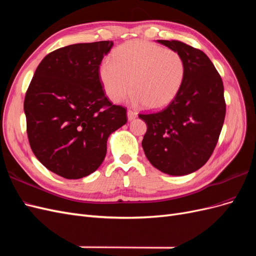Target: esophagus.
Listing matches in <instances>:
<instances>
[{
	"mask_svg": "<svg viewBox=\"0 0 256 256\" xmlns=\"http://www.w3.org/2000/svg\"><path fill=\"white\" fill-rule=\"evenodd\" d=\"M136 115H138V113H136V111H134V110H128V111H127V118H128V120H134V118H136Z\"/></svg>",
	"mask_w": 256,
	"mask_h": 256,
	"instance_id": "1",
	"label": "esophagus"
}]
</instances>
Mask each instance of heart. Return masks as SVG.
Segmentation results:
<instances>
[{
    "label": "heart",
    "instance_id": "1",
    "mask_svg": "<svg viewBox=\"0 0 256 256\" xmlns=\"http://www.w3.org/2000/svg\"><path fill=\"white\" fill-rule=\"evenodd\" d=\"M99 67L106 94L120 102L132 88L134 99L147 110H160L180 92L186 72L182 56L172 49L145 40H131L113 51Z\"/></svg>",
    "mask_w": 256,
    "mask_h": 256
}]
</instances>
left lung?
I'll return each instance as SVG.
<instances>
[{
	"instance_id": "left-lung-1",
	"label": "left lung",
	"mask_w": 256,
	"mask_h": 256,
	"mask_svg": "<svg viewBox=\"0 0 256 256\" xmlns=\"http://www.w3.org/2000/svg\"><path fill=\"white\" fill-rule=\"evenodd\" d=\"M158 42L180 54L186 72L171 104L138 114L147 125L142 147L161 172L187 175L206 164L218 143L226 110L223 82L203 51L180 40Z\"/></svg>"
}]
</instances>
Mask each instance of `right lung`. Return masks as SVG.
Masks as SVG:
<instances>
[{"label": "right lung", "instance_id": "right-lung-1", "mask_svg": "<svg viewBox=\"0 0 256 256\" xmlns=\"http://www.w3.org/2000/svg\"><path fill=\"white\" fill-rule=\"evenodd\" d=\"M110 40L76 44L46 56L24 98L30 148L42 164L67 180L95 172L109 136L127 122L126 109L104 95L99 67Z\"/></svg>", "mask_w": 256, "mask_h": 256}]
</instances>
